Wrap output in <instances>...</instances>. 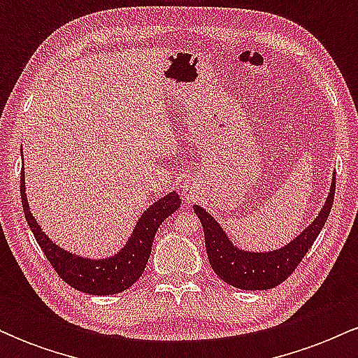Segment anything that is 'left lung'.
<instances>
[{"mask_svg":"<svg viewBox=\"0 0 358 358\" xmlns=\"http://www.w3.org/2000/svg\"><path fill=\"white\" fill-rule=\"evenodd\" d=\"M335 199V176L331 178L330 193L327 196L323 208L318 217L311 222L296 239H293L285 248L269 250V252H252L236 248L227 237L220 224L200 205H193V210L202 222L205 234V248H207L208 262L222 281L239 289L256 291L271 289L281 285L287 276H291L308 249L322 232L324 222L330 215Z\"/></svg>","mask_w":358,"mask_h":358,"instance_id":"1","label":"left lung"}]
</instances>
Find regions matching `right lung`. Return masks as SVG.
<instances>
[{
  "label": "right lung",
  "instance_id": "1",
  "mask_svg": "<svg viewBox=\"0 0 358 358\" xmlns=\"http://www.w3.org/2000/svg\"><path fill=\"white\" fill-rule=\"evenodd\" d=\"M20 192H22V203L28 225H30L36 242L42 248L52 268L73 289L87 294H96V296L122 293L141 278L148 264V259H150L156 231L162 225V222L182 205L178 193L170 192L166 196L156 200L153 205H150L143 212L133 234L127 239L124 248L117 254L106 259H85L59 248L55 242L48 239L47 234L36 224L35 217L30 212L27 193H24L23 171Z\"/></svg>",
  "mask_w": 358,
  "mask_h": 358
}]
</instances>
